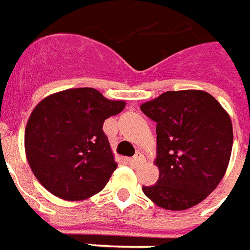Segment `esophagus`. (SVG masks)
I'll return each mask as SVG.
<instances>
[{
    "instance_id": "esophagus-1",
    "label": "esophagus",
    "mask_w": 250,
    "mask_h": 250,
    "mask_svg": "<svg viewBox=\"0 0 250 250\" xmlns=\"http://www.w3.org/2000/svg\"><path fill=\"white\" fill-rule=\"evenodd\" d=\"M129 161H130V164H132V165H141V164L145 161V157H144L141 153H137V154H136L134 157L130 158Z\"/></svg>"
}]
</instances>
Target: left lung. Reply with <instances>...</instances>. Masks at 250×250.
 Wrapping results in <instances>:
<instances>
[{
	"label": "left lung",
	"instance_id": "obj_1",
	"mask_svg": "<svg viewBox=\"0 0 250 250\" xmlns=\"http://www.w3.org/2000/svg\"><path fill=\"white\" fill-rule=\"evenodd\" d=\"M157 124V184L143 187L156 205L185 210L216 189L227 172L233 145L230 117L202 90L167 92L141 105Z\"/></svg>",
	"mask_w": 250,
	"mask_h": 250
}]
</instances>
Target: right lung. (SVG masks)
<instances>
[{
	"instance_id": "obj_1",
	"label": "right lung",
	"mask_w": 250,
	"mask_h": 250,
	"mask_svg": "<svg viewBox=\"0 0 250 250\" xmlns=\"http://www.w3.org/2000/svg\"><path fill=\"white\" fill-rule=\"evenodd\" d=\"M125 105L93 87H76L50 94L33 109L25 129V152L46 190L66 201L103 190L117 167L103 125Z\"/></svg>"
}]
</instances>
